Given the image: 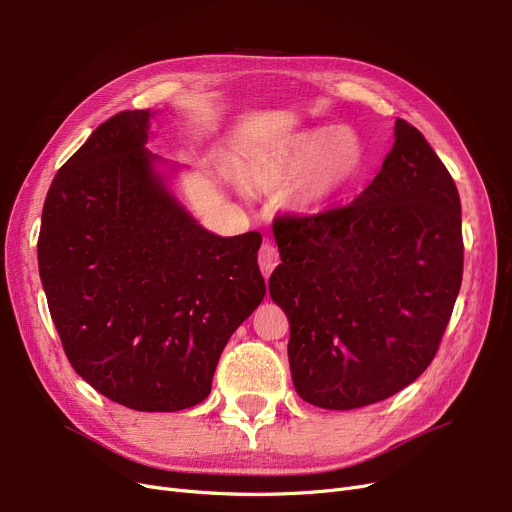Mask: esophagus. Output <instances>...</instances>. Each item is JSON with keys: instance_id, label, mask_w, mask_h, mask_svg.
<instances>
[{"instance_id": "obj_1", "label": "esophagus", "mask_w": 512, "mask_h": 512, "mask_svg": "<svg viewBox=\"0 0 512 512\" xmlns=\"http://www.w3.org/2000/svg\"><path fill=\"white\" fill-rule=\"evenodd\" d=\"M278 261H280L278 249L274 247L272 242H263L261 249H259V268H261V272H263L265 278H268V276L272 274V270L276 268Z\"/></svg>"}]
</instances>
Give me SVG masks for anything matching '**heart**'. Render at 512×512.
I'll use <instances>...</instances> for the list:
<instances>
[{
	"mask_svg": "<svg viewBox=\"0 0 512 512\" xmlns=\"http://www.w3.org/2000/svg\"><path fill=\"white\" fill-rule=\"evenodd\" d=\"M366 146L358 133L326 125L299 133L284 146L257 154L249 165V182L261 190L291 188L301 211H318L360 180Z\"/></svg>",
	"mask_w": 512,
	"mask_h": 512,
	"instance_id": "b5f03b06",
	"label": "heart"
}]
</instances>
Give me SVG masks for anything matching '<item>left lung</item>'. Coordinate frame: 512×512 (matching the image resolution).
Masks as SVG:
<instances>
[{
    "mask_svg": "<svg viewBox=\"0 0 512 512\" xmlns=\"http://www.w3.org/2000/svg\"><path fill=\"white\" fill-rule=\"evenodd\" d=\"M270 295L291 324L301 399L326 410L381 402L427 370L462 282L460 196L422 133L395 121L379 175L351 205L274 221Z\"/></svg>",
    "mask_w": 512,
    "mask_h": 512,
    "instance_id": "8db88e82",
    "label": "left lung"
}]
</instances>
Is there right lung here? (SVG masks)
Segmentation results:
<instances>
[{
  "label": "right lung",
  "instance_id": "right-lung-1",
  "mask_svg": "<svg viewBox=\"0 0 512 512\" xmlns=\"http://www.w3.org/2000/svg\"><path fill=\"white\" fill-rule=\"evenodd\" d=\"M148 119L117 113L58 169L37 259L81 379L125 408L177 412L211 393L221 351L263 301L261 234L196 224L154 171Z\"/></svg>",
  "mask_w": 512,
  "mask_h": 512
}]
</instances>
